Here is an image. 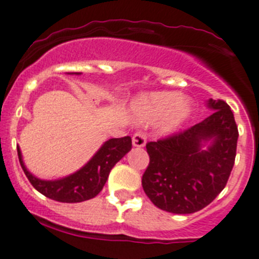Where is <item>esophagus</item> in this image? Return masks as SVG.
<instances>
[{
    "instance_id": "obj_1",
    "label": "esophagus",
    "mask_w": 259,
    "mask_h": 259,
    "mask_svg": "<svg viewBox=\"0 0 259 259\" xmlns=\"http://www.w3.org/2000/svg\"><path fill=\"white\" fill-rule=\"evenodd\" d=\"M147 143L146 135L142 134V133H137V134L133 135V146L137 147V148H143Z\"/></svg>"
}]
</instances>
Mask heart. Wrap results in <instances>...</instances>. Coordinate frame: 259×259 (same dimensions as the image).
<instances>
[{"mask_svg": "<svg viewBox=\"0 0 259 259\" xmlns=\"http://www.w3.org/2000/svg\"><path fill=\"white\" fill-rule=\"evenodd\" d=\"M132 111L142 124H154L163 118L161 129L172 134L190 118L193 103L189 98H181L178 92H152L138 97L133 102Z\"/></svg>", "mask_w": 259, "mask_h": 259, "instance_id": "1", "label": "heart"}]
</instances>
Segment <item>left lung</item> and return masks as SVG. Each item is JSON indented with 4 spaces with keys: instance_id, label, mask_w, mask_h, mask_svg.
Masks as SVG:
<instances>
[{
    "instance_id": "8db88e82",
    "label": "left lung",
    "mask_w": 259,
    "mask_h": 259,
    "mask_svg": "<svg viewBox=\"0 0 259 259\" xmlns=\"http://www.w3.org/2000/svg\"><path fill=\"white\" fill-rule=\"evenodd\" d=\"M213 112L187 132L147 144L142 179L154 206L176 214L200 211L222 192L233 170L238 126L226 102L209 98Z\"/></svg>"
}]
</instances>
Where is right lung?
Returning <instances> with one entry per match:
<instances>
[{"label": "right lung", "mask_w": 259, "mask_h": 259, "mask_svg": "<svg viewBox=\"0 0 259 259\" xmlns=\"http://www.w3.org/2000/svg\"><path fill=\"white\" fill-rule=\"evenodd\" d=\"M80 75V72H72ZM132 149V138H112L100 147L88 162L78 171L53 180L39 179L26 168L18 147L20 165L30 184L39 193L62 203H79L96 197L105 187L113 166Z\"/></svg>", "instance_id": "obj_1"}]
</instances>
